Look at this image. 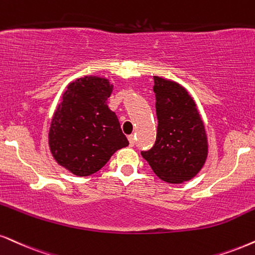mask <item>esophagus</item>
Instances as JSON below:
<instances>
[{
  "label": "esophagus",
  "instance_id": "1",
  "mask_svg": "<svg viewBox=\"0 0 255 255\" xmlns=\"http://www.w3.org/2000/svg\"><path fill=\"white\" fill-rule=\"evenodd\" d=\"M128 143H130V146H133L134 145V136L133 134H130V136L128 137Z\"/></svg>",
  "mask_w": 255,
  "mask_h": 255
}]
</instances>
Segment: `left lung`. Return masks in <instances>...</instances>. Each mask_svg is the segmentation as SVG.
Segmentation results:
<instances>
[{
  "mask_svg": "<svg viewBox=\"0 0 255 255\" xmlns=\"http://www.w3.org/2000/svg\"><path fill=\"white\" fill-rule=\"evenodd\" d=\"M155 145L142 151L153 172L168 183L180 184L199 174L208 156L206 128L193 97L176 81L153 77Z\"/></svg>",
  "mask_w": 255,
  "mask_h": 255,
  "instance_id": "1",
  "label": "left lung"
}]
</instances>
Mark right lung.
<instances>
[{"instance_id":"obj_1","label":"right lung","mask_w":255,"mask_h":255,"mask_svg":"<svg viewBox=\"0 0 255 255\" xmlns=\"http://www.w3.org/2000/svg\"><path fill=\"white\" fill-rule=\"evenodd\" d=\"M113 85L106 78L85 75L68 84L53 115L48 132L52 156L77 176L103 168L117 150L128 145L121 124L108 106Z\"/></svg>"}]
</instances>
